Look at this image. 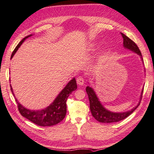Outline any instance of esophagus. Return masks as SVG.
<instances>
[{
	"instance_id": "1",
	"label": "esophagus",
	"mask_w": 154,
	"mask_h": 154,
	"mask_svg": "<svg viewBox=\"0 0 154 154\" xmlns=\"http://www.w3.org/2000/svg\"><path fill=\"white\" fill-rule=\"evenodd\" d=\"M76 81H77V84H78V85H79L80 86H82V85H84V83H85V79H83V78H82V76H79V77L77 79Z\"/></svg>"
}]
</instances>
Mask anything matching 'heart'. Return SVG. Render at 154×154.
<instances>
[{
  "label": "heart",
  "instance_id": "b5f03b06",
  "mask_svg": "<svg viewBox=\"0 0 154 154\" xmlns=\"http://www.w3.org/2000/svg\"><path fill=\"white\" fill-rule=\"evenodd\" d=\"M91 50H93V51H94V50H95V48H96V45H91Z\"/></svg>",
  "mask_w": 154,
  "mask_h": 154
}]
</instances>
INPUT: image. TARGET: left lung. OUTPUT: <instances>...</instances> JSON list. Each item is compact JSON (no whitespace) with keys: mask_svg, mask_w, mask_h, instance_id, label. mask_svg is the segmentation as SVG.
I'll return each instance as SVG.
<instances>
[{"mask_svg":"<svg viewBox=\"0 0 154 154\" xmlns=\"http://www.w3.org/2000/svg\"><path fill=\"white\" fill-rule=\"evenodd\" d=\"M121 35L123 38V45L124 47L128 49H130L131 51H133V52L138 54L139 56L141 57L142 55L141 51H140L139 47L135 44V42H133L131 39L129 38L128 36H126L125 34L121 33ZM86 91L88 94V99H89L90 102V109L92 114L93 116L95 118V119L100 122L103 123H112V122H119L120 120H122L127 118L128 116H130L132 113H133L134 110L137 109V107L139 106L140 102L137 106L132 109L130 111L125 112H121V113H115L109 111V110L106 109L105 107L102 106L101 102L99 101V99L97 97L95 91L92 88L90 87H87L86 88ZM143 91L141 95V99L142 97Z\"/></svg>","mask_w":154,"mask_h":154,"instance_id":"left-lung-1","label":"left lung"}]
</instances>
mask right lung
<instances>
[{
    "mask_svg": "<svg viewBox=\"0 0 154 154\" xmlns=\"http://www.w3.org/2000/svg\"><path fill=\"white\" fill-rule=\"evenodd\" d=\"M31 36L32 34L29 35V36H26L21 40V41L20 42L14 51H13L11 59H12L13 55L17 52V49L20 48L24 40ZM10 87L11 91L13 95H14L11 86L10 85ZM76 81L74 78L67 83L66 87H65L61 91V93L59 94L58 96L57 97L56 99L50 106H48L45 109L36 110V111L26 109V107H24L19 103L16 98L15 101L17 104L19 112L22 116L25 117L36 125L40 126H51L57 125L63 120L66 115V101L67 97L72 93V91L76 90Z\"/></svg>",
    "mask_w": 154,
    "mask_h": 154,
    "instance_id": "1",
    "label": "right lung"
}]
</instances>
